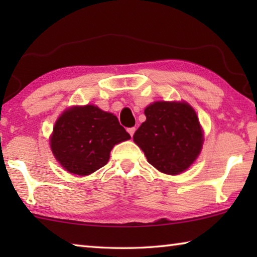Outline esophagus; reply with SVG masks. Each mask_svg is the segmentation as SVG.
Listing matches in <instances>:
<instances>
[{
  "instance_id": "esophagus-1",
  "label": "esophagus",
  "mask_w": 257,
  "mask_h": 257,
  "mask_svg": "<svg viewBox=\"0 0 257 257\" xmlns=\"http://www.w3.org/2000/svg\"><path fill=\"white\" fill-rule=\"evenodd\" d=\"M127 132L129 133V135H130V136H134V134H135V132H136V128H135V127H132V128H128L127 129Z\"/></svg>"
}]
</instances>
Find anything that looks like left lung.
<instances>
[{"label": "left lung", "instance_id": "left-lung-1", "mask_svg": "<svg viewBox=\"0 0 257 257\" xmlns=\"http://www.w3.org/2000/svg\"><path fill=\"white\" fill-rule=\"evenodd\" d=\"M134 135L149 162L167 175H179L197 159L203 132L196 112L185 102H155Z\"/></svg>", "mask_w": 257, "mask_h": 257}]
</instances>
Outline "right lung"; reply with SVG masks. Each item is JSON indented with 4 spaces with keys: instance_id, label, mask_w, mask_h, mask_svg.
Masks as SVG:
<instances>
[{
    "instance_id": "1",
    "label": "right lung",
    "mask_w": 257,
    "mask_h": 257,
    "mask_svg": "<svg viewBox=\"0 0 257 257\" xmlns=\"http://www.w3.org/2000/svg\"><path fill=\"white\" fill-rule=\"evenodd\" d=\"M129 138L112 113L94 105L75 106L55 122L51 149L67 171L87 176L107 163L113 146Z\"/></svg>"
}]
</instances>
